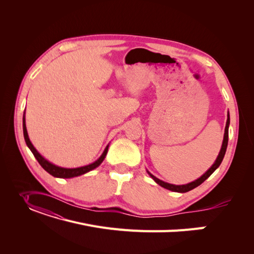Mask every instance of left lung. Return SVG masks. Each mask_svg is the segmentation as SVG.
Segmentation results:
<instances>
[{"label":"left lung","instance_id":"left-lung-1","mask_svg":"<svg viewBox=\"0 0 254 254\" xmlns=\"http://www.w3.org/2000/svg\"><path fill=\"white\" fill-rule=\"evenodd\" d=\"M229 127H230V114L228 113V119H226V125H225V128H224V136H223V141H222V145H221V148H220V151L217 155V158L215 159L214 164H213L208 170L207 172L205 173V174H203L201 177L197 178L196 180L190 182V183H188V184H183V185H175V184H171V183H167L161 179L156 178L155 176H153L150 172L147 171L148 175L158 184L161 185L162 188L166 189V190H172V191H175V192H188L195 188H197L198 185H201L207 178H209L211 176V174L213 172H214L221 164L222 159L224 157V154H225V151H226V147H228V142H229Z\"/></svg>","mask_w":254,"mask_h":254}]
</instances>
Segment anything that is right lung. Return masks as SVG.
<instances>
[{
  "label": "right lung",
  "mask_w": 254,
  "mask_h": 254,
  "mask_svg": "<svg viewBox=\"0 0 254 254\" xmlns=\"http://www.w3.org/2000/svg\"><path fill=\"white\" fill-rule=\"evenodd\" d=\"M25 112V110H24ZM25 114H23L22 117V128H23V137L25 140L26 145H28V147L30 148V150L33 152L34 156L36 157V159L38 161V163L41 165V167L48 172L50 175H52L53 177H57V178H73V177H77L80 175H83L85 173L98 168L105 159L107 152H108V147H109V144L106 146V148L104 149L102 155L97 159L96 162H93L87 166H83V167H79V168H62L59 167L57 165H53L52 163L48 162L46 158H44L41 154H40L37 149L34 147V145L32 144V142L30 141L29 135H28V130H26V126H25Z\"/></svg>",
  "instance_id": "1"
}]
</instances>
